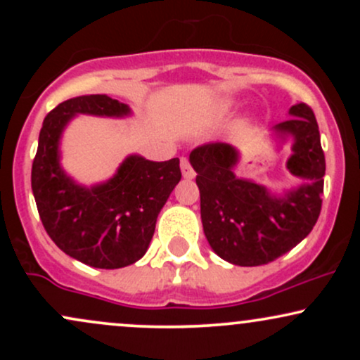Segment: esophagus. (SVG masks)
<instances>
[{
    "mask_svg": "<svg viewBox=\"0 0 360 360\" xmlns=\"http://www.w3.org/2000/svg\"><path fill=\"white\" fill-rule=\"evenodd\" d=\"M181 171H183V176L186 179H193V177L196 176V172H194L191 164H189L188 157H181Z\"/></svg>",
    "mask_w": 360,
    "mask_h": 360,
    "instance_id": "1",
    "label": "esophagus"
}]
</instances>
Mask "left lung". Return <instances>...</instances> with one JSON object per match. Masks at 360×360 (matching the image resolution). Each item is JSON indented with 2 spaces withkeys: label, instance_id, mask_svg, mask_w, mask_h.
Masks as SVG:
<instances>
[{
  "label": "left lung",
  "instance_id": "left-lung-1",
  "mask_svg": "<svg viewBox=\"0 0 360 360\" xmlns=\"http://www.w3.org/2000/svg\"><path fill=\"white\" fill-rule=\"evenodd\" d=\"M289 115L274 127L281 137L291 135V174L308 179L284 196H272L264 186L233 174L237 150L229 143H206L194 148L189 162L198 172L201 221L212 249L235 266H262L296 247L321 212L325 154L315 113L307 103L291 106Z\"/></svg>",
  "mask_w": 360,
  "mask_h": 360
}]
</instances>
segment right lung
I'll use <instances>...</instances> for the list:
<instances>
[{"label": "right lung", "mask_w": 360, "mask_h": 360, "mask_svg": "<svg viewBox=\"0 0 360 360\" xmlns=\"http://www.w3.org/2000/svg\"><path fill=\"white\" fill-rule=\"evenodd\" d=\"M125 117L130 108L106 94L57 105L40 128L32 191L45 232L62 252L100 269L130 266L146 254L160 210L181 181L179 159L130 155L108 183L82 188L59 166V139L74 115Z\"/></svg>", "instance_id": "1"}]
</instances>
